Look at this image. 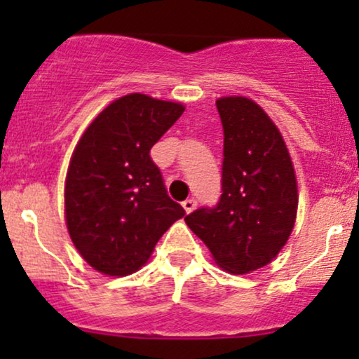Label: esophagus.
<instances>
[{"mask_svg": "<svg viewBox=\"0 0 359 359\" xmlns=\"http://www.w3.org/2000/svg\"><path fill=\"white\" fill-rule=\"evenodd\" d=\"M196 204H198V201H196L194 198H189V199H186L182 203V208H184V210H186V212H191V211H194Z\"/></svg>", "mask_w": 359, "mask_h": 359, "instance_id": "obj_1", "label": "esophagus"}]
</instances>
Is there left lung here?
<instances>
[{"label":"left lung","instance_id":"8db88e82","mask_svg":"<svg viewBox=\"0 0 359 359\" xmlns=\"http://www.w3.org/2000/svg\"><path fill=\"white\" fill-rule=\"evenodd\" d=\"M223 124L222 198L186 216L224 271L247 274L269 264L297 219L294 168L281 133L254 100H216Z\"/></svg>","mask_w":359,"mask_h":359}]
</instances>
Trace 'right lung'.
I'll list each match as a JSON object with an SVG mask.
<instances>
[{"label": "right lung", "instance_id": "right-lung-1", "mask_svg": "<svg viewBox=\"0 0 359 359\" xmlns=\"http://www.w3.org/2000/svg\"><path fill=\"white\" fill-rule=\"evenodd\" d=\"M184 110L182 104L129 93L102 110L78 141L66 175V224L76 250L98 273H136L186 215L168 198L149 156Z\"/></svg>", "mask_w": 359, "mask_h": 359}]
</instances>
